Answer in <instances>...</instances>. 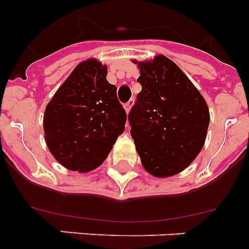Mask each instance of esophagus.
<instances>
[{
	"mask_svg": "<svg viewBox=\"0 0 249 249\" xmlns=\"http://www.w3.org/2000/svg\"><path fill=\"white\" fill-rule=\"evenodd\" d=\"M132 105H133V100H129L128 102H126V103H124V106H123V107H124V109H126L127 113H128V112L131 111Z\"/></svg>",
	"mask_w": 249,
	"mask_h": 249,
	"instance_id": "1",
	"label": "esophagus"
}]
</instances>
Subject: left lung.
<instances>
[{"label":"left lung","instance_id":"left-lung-1","mask_svg":"<svg viewBox=\"0 0 249 249\" xmlns=\"http://www.w3.org/2000/svg\"><path fill=\"white\" fill-rule=\"evenodd\" d=\"M138 67L142 91L128 113L136 149L144 169L155 177L177 175L201 152L210 109L188 77L166 56L138 62Z\"/></svg>","mask_w":249,"mask_h":249}]
</instances>
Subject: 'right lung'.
<instances>
[{
  "label": "right lung",
  "instance_id": "right-lung-1",
  "mask_svg": "<svg viewBox=\"0 0 249 249\" xmlns=\"http://www.w3.org/2000/svg\"><path fill=\"white\" fill-rule=\"evenodd\" d=\"M107 67L91 58L74 68L43 116L45 140L66 168L89 172L107 158L124 131L127 114L108 83Z\"/></svg>",
  "mask_w": 249,
  "mask_h": 249
}]
</instances>
